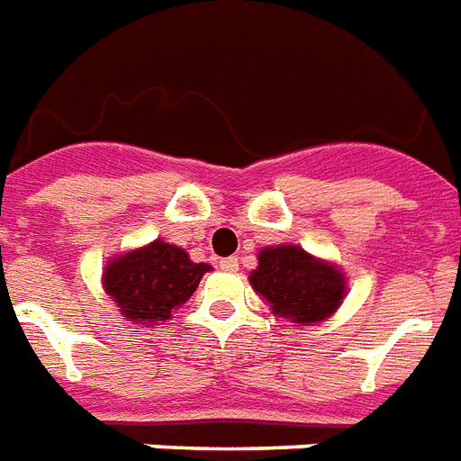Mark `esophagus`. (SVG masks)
<instances>
[{"mask_svg":"<svg viewBox=\"0 0 461 461\" xmlns=\"http://www.w3.org/2000/svg\"><path fill=\"white\" fill-rule=\"evenodd\" d=\"M220 268L221 271H227V274H237V271H240V261L234 257L220 258Z\"/></svg>","mask_w":461,"mask_h":461,"instance_id":"1","label":"esophagus"}]
</instances>
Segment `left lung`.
Instances as JSON below:
<instances>
[{
	"instance_id": "obj_1",
	"label": "left lung",
	"mask_w": 461,
	"mask_h": 461,
	"mask_svg": "<svg viewBox=\"0 0 461 461\" xmlns=\"http://www.w3.org/2000/svg\"><path fill=\"white\" fill-rule=\"evenodd\" d=\"M249 283L276 317L295 327L325 322L347 295L342 268L327 258L312 257L298 244L261 249L258 266L249 274Z\"/></svg>"
}]
</instances>
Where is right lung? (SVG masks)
<instances>
[{
  "instance_id": "1",
  "label": "right lung",
  "mask_w": 461,
  "mask_h": 461,
  "mask_svg": "<svg viewBox=\"0 0 461 461\" xmlns=\"http://www.w3.org/2000/svg\"><path fill=\"white\" fill-rule=\"evenodd\" d=\"M210 264H195L185 249L153 240L112 257L102 271V288L122 317L134 325H163L185 305Z\"/></svg>"
}]
</instances>
